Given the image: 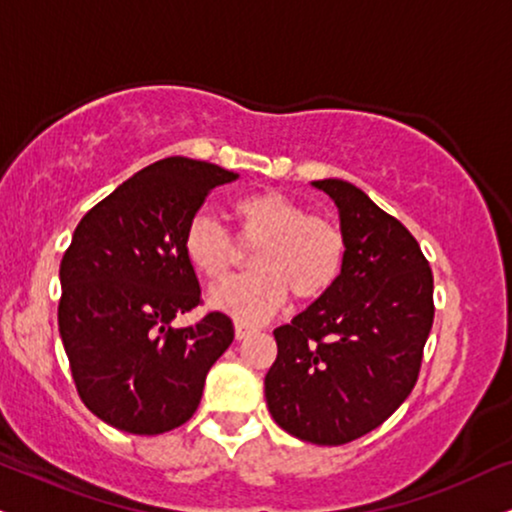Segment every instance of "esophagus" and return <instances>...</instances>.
I'll list each match as a JSON object with an SVG mask.
<instances>
[{"label": "esophagus", "mask_w": 512, "mask_h": 512, "mask_svg": "<svg viewBox=\"0 0 512 512\" xmlns=\"http://www.w3.org/2000/svg\"><path fill=\"white\" fill-rule=\"evenodd\" d=\"M251 334H254V327H246L242 323L235 325V337L239 339V342H242V339H246V337H251Z\"/></svg>", "instance_id": "1"}]
</instances>
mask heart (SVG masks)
<instances>
[{"label": "heart", "instance_id": "heart-1", "mask_svg": "<svg viewBox=\"0 0 512 512\" xmlns=\"http://www.w3.org/2000/svg\"><path fill=\"white\" fill-rule=\"evenodd\" d=\"M239 239L258 242L254 273L230 277L208 292V306L237 323L256 325L285 306L289 289L313 301L330 292L344 268V235L330 220L308 216L299 201L277 189L235 201ZM189 266L208 280H220L237 258V242L211 213L189 218L182 235Z\"/></svg>", "mask_w": 512, "mask_h": 512}]
</instances>
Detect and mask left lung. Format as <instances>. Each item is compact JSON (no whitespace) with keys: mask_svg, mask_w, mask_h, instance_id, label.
Returning a JSON list of instances; mask_svg holds the SVG:
<instances>
[{"mask_svg":"<svg viewBox=\"0 0 512 512\" xmlns=\"http://www.w3.org/2000/svg\"><path fill=\"white\" fill-rule=\"evenodd\" d=\"M339 211L346 256L330 292L273 332L266 375L273 420L301 441L363 437L408 399L434 320V280L420 244L363 189L315 180Z\"/></svg>","mask_w":512,"mask_h":512,"instance_id":"1","label":"left lung"}]
</instances>
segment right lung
<instances>
[{
  "label": "right lung",
  "instance_id": "1",
  "mask_svg": "<svg viewBox=\"0 0 512 512\" xmlns=\"http://www.w3.org/2000/svg\"><path fill=\"white\" fill-rule=\"evenodd\" d=\"M239 175L170 156L85 213L61 258L59 332L82 403L128 434H163L199 408L211 365L235 339L225 313L170 327L199 306L182 251L189 218Z\"/></svg>",
  "mask_w": 512,
  "mask_h": 512
}]
</instances>
